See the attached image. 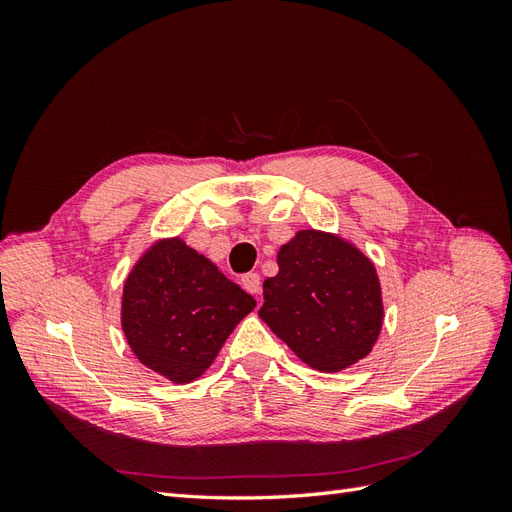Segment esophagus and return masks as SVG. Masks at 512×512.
<instances>
[{
    "label": "esophagus",
    "instance_id": "esophagus-1",
    "mask_svg": "<svg viewBox=\"0 0 512 512\" xmlns=\"http://www.w3.org/2000/svg\"><path fill=\"white\" fill-rule=\"evenodd\" d=\"M241 286L250 292V294H254V297H258L260 294V275L258 273H245L243 277H241Z\"/></svg>",
    "mask_w": 512,
    "mask_h": 512
}]
</instances>
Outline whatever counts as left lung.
Segmentation results:
<instances>
[{"label":"left lung","instance_id":"1","mask_svg":"<svg viewBox=\"0 0 512 512\" xmlns=\"http://www.w3.org/2000/svg\"><path fill=\"white\" fill-rule=\"evenodd\" d=\"M277 265L280 273L262 284L258 316L303 363L339 371L369 354L384 314L369 258L327 232L301 230Z\"/></svg>","mask_w":512,"mask_h":512}]
</instances>
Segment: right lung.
<instances>
[{"label":"right lung","mask_w":512,"mask_h":512,"mask_svg":"<svg viewBox=\"0 0 512 512\" xmlns=\"http://www.w3.org/2000/svg\"><path fill=\"white\" fill-rule=\"evenodd\" d=\"M256 301L181 239L160 241L123 286L121 324L138 361L177 384L213 363Z\"/></svg>","instance_id":"add662e5"}]
</instances>
